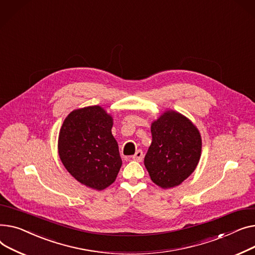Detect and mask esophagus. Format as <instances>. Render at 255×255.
<instances>
[{
    "instance_id": "1",
    "label": "esophagus",
    "mask_w": 255,
    "mask_h": 255,
    "mask_svg": "<svg viewBox=\"0 0 255 255\" xmlns=\"http://www.w3.org/2000/svg\"><path fill=\"white\" fill-rule=\"evenodd\" d=\"M143 156H144L143 151H142V150H138L136 153H134V155H132V156H131V158H132L133 160L141 161V160L143 159Z\"/></svg>"
}]
</instances>
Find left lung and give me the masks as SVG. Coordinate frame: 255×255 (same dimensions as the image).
Masks as SVG:
<instances>
[{"label":"left lung","mask_w":255,"mask_h":255,"mask_svg":"<svg viewBox=\"0 0 255 255\" xmlns=\"http://www.w3.org/2000/svg\"><path fill=\"white\" fill-rule=\"evenodd\" d=\"M151 133L152 142L144 158L151 180L162 188L181 184L201 157L198 128L180 113L167 111L151 125Z\"/></svg>","instance_id":"obj_1"}]
</instances>
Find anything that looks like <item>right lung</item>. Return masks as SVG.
Returning <instances> with one entry per match:
<instances>
[{"instance_id": "obj_1", "label": "right lung", "mask_w": 255, "mask_h": 255, "mask_svg": "<svg viewBox=\"0 0 255 255\" xmlns=\"http://www.w3.org/2000/svg\"><path fill=\"white\" fill-rule=\"evenodd\" d=\"M112 117L100 106L71 112L58 137V154L67 171L88 187L112 184L123 164L111 128Z\"/></svg>"}]
</instances>
